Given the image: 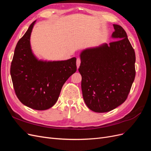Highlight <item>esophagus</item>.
I'll return each mask as SVG.
<instances>
[{
  "instance_id": "34e87169",
  "label": "esophagus",
  "mask_w": 151,
  "mask_h": 151,
  "mask_svg": "<svg viewBox=\"0 0 151 151\" xmlns=\"http://www.w3.org/2000/svg\"><path fill=\"white\" fill-rule=\"evenodd\" d=\"M76 64H77V68H78L81 65V58H77Z\"/></svg>"
}]
</instances>
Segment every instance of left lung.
Listing matches in <instances>:
<instances>
[{"mask_svg": "<svg viewBox=\"0 0 151 151\" xmlns=\"http://www.w3.org/2000/svg\"><path fill=\"white\" fill-rule=\"evenodd\" d=\"M113 27L111 36L117 40L80 55L83 98L94 112H108L124 103L135 77L134 49L122 27Z\"/></svg>", "mask_w": 151, "mask_h": 151, "instance_id": "1", "label": "left lung"}]
</instances>
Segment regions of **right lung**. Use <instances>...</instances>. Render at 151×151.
<instances>
[{"label":"right lung","mask_w":151,"mask_h":151,"mask_svg":"<svg viewBox=\"0 0 151 151\" xmlns=\"http://www.w3.org/2000/svg\"><path fill=\"white\" fill-rule=\"evenodd\" d=\"M35 22H32L16 45L11 76L19 101L32 109L45 110L55 104L63 85L76 72V58L63 61L38 60L30 45Z\"/></svg>","instance_id":"add662e5"}]
</instances>
